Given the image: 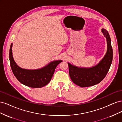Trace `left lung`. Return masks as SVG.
<instances>
[{"instance_id":"1","label":"left lung","mask_w":122,"mask_h":122,"mask_svg":"<svg viewBox=\"0 0 122 122\" xmlns=\"http://www.w3.org/2000/svg\"><path fill=\"white\" fill-rule=\"evenodd\" d=\"M101 31L106 39L107 49L105 56L97 65L91 68H82L68 63L70 78L80 87L91 86L100 82L105 78L111 66L113 57L111 39L107 30L103 28Z\"/></svg>"}]
</instances>
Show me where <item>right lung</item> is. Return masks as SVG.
Wrapping results in <instances>:
<instances>
[{"mask_svg": "<svg viewBox=\"0 0 122 122\" xmlns=\"http://www.w3.org/2000/svg\"><path fill=\"white\" fill-rule=\"evenodd\" d=\"M12 46L10 45L9 52L10 65L12 72L19 82L26 86L34 88H39L45 86L52 78L56 66L62 61H55L41 69L28 70L22 69L15 61L12 55Z\"/></svg>", "mask_w": 122, "mask_h": 122, "instance_id": "1", "label": "right lung"}]
</instances>
